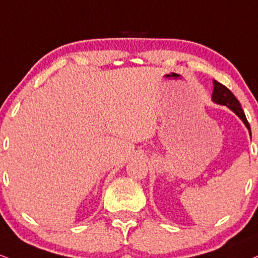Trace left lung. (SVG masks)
<instances>
[{
    "instance_id": "left-lung-1",
    "label": "left lung",
    "mask_w": 258,
    "mask_h": 258,
    "mask_svg": "<svg viewBox=\"0 0 258 258\" xmlns=\"http://www.w3.org/2000/svg\"><path fill=\"white\" fill-rule=\"evenodd\" d=\"M214 84V90H213V95H212V99L213 102L215 103L221 104V105H226V107L229 108L233 113L237 115L239 119L244 122V125L246 126V128L249 130V133L251 135V128L249 122H247L246 116H245L244 110L241 109V105L239 103V101L234 97V95L232 94L229 90L226 88L225 85L220 84L216 80H213Z\"/></svg>"
}]
</instances>
